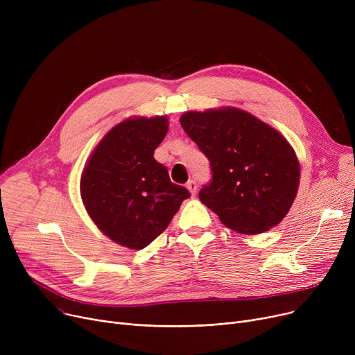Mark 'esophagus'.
Listing matches in <instances>:
<instances>
[{
    "instance_id": "esophagus-1",
    "label": "esophagus",
    "mask_w": 355,
    "mask_h": 355,
    "mask_svg": "<svg viewBox=\"0 0 355 355\" xmlns=\"http://www.w3.org/2000/svg\"><path fill=\"white\" fill-rule=\"evenodd\" d=\"M187 189H189V191H190L191 196H196V193H197V182L193 181V180H190V181L187 182Z\"/></svg>"
}]
</instances>
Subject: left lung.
<instances>
[{
    "mask_svg": "<svg viewBox=\"0 0 355 355\" xmlns=\"http://www.w3.org/2000/svg\"><path fill=\"white\" fill-rule=\"evenodd\" d=\"M180 123L210 161L213 178L198 197L223 225L260 234L285 218L297 194L301 166L281 132L233 106L189 110Z\"/></svg>",
    "mask_w": 355,
    "mask_h": 355,
    "instance_id": "obj_1",
    "label": "left lung"
}]
</instances>
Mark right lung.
Returning <instances> with one entry per match:
<instances>
[{
  "label": "right lung",
  "instance_id": "obj_1",
  "mask_svg": "<svg viewBox=\"0 0 355 355\" xmlns=\"http://www.w3.org/2000/svg\"><path fill=\"white\" fill-rule=\"evenodd\" d=\"M166 132V116L128 118L101 139L83 168L80 196L87 214L123 248L153 243L190 197L154 158Z\"/></svg>",
  "mask_w": 355,
  "mask_h": 355
}]
</instances>
